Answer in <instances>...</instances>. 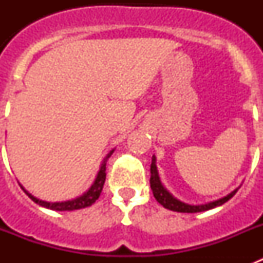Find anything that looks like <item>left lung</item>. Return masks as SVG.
Segmentation results:
<instances>
[{
    "label": "left lung",
    "mask_w": 263,
    "mask_h": 263,
    "mask_svg": "<svg viewBox=\"0 0 263 263\" xmlns=\"http://www.w3.org/2000/svg\"><path fill=\"white\" fill-rule=\"evenodd\" d=\"M150 173H152V176H150V187L153 190V195L157 199L158 203L160 205H163L164 208L170 211H174V212H183V213H196V212H204V211L212 210L215 206L222 205L224 203H227L229 199L234 196L237 191H238V188L234 190L233 192H231L227 196L221 197V199H218V200L211 201V203L206 204H199V205H191V204H185L183 201L178 200L173 195L170 194L167 191L166 188L163 187L162 182H160L159 175H158V170H157V159L153 155L152 159V167H150Z\"/></svg>",
    "instance_id": "8db88e82"
}]
</instances>
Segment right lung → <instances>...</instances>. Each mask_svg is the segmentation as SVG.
Returning a JSON list of instances; mask_svg holds the SVG:
<instances>
[{
    "instance_id": "add662e5",
    "label": "right lung",
    "mask_w": 263,
    "mask_h": 263,
    "mask_svg": "<svg viewBox=\"0 0 263 263\" xmlns=\"http://www.w3.org/2000/svg\"><path fill=\"white\" fill-rule=\"evenodd\" d=\"M113 152H115V150H111V152L104 158L103 163H101V167H100V171L99 174H97L96 179H95L93 184L90 185V188L87 192H84L81 196L76 197V199H72V200H67V201H59V203H50V201L39 200V199L32 196L31 194H29V192L22 187L23 191L26 192L27 196H29L34 203L39 204V205L45 206V208H48V210H52V211H75V210H81V208L92 205V204L99 199L100 194H101V191H103L104 183H105V178H106V174H105L106 160H108L109 157L113 154Z\"/></svg>"
}]
</instances>
